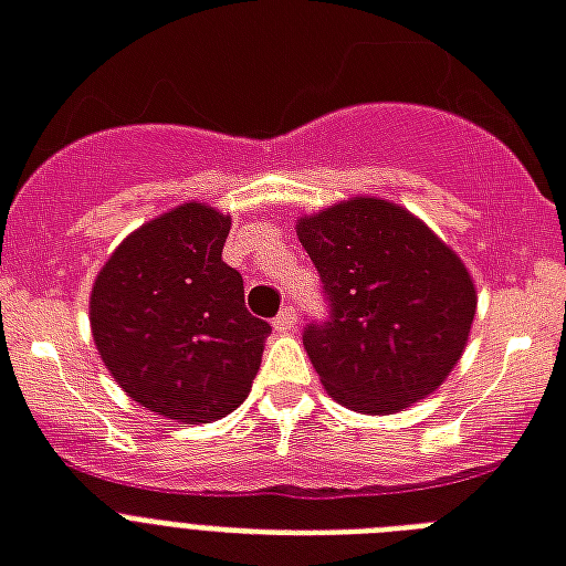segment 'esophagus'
Wrapping results in <instances>:
<instances>
[{"mask_svg": "<svg viewBox=\"0 0 566 566\" xmlns=\"http://www.w3.org/2000/svg\"><path fill=\"white\" fill-rule=\"evenodd\" d=\"M295 322H297V313H295V306H283V310H280L277 313V318H274V331H280V333H289L292 331V327H295Z\"/></svg>", "mask_w": 566, "mask_h": 566, "instance_id": "esophagus-1", "label": "esophagus"}]
</instances>
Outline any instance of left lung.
Segmentation results:
<instances>
[{
    "mask_svg": "<svg viewBox=\"0 0 566 566\" xmlns=\"http://www.w3.org/2000/svg\"><path fill=\"white\" fill-rule=\"evenodd\" d=\"M297 239L327 301V315L304 327L324 389L360 413H396L431 396L461 360L475 318V286L458 253L378 197L301 218Z\"/></svg>",
    "mask_w": 566,
    "mask_h": 566,
    "instance_id": "left-lung-1",
    "label": "left lung"
}]
</instances>
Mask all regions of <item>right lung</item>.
<instances>
[{
  "mask_svg": "<svg viewBox=\"0 0 566 566\" xmlns=\"http://www.w3.org/2000/svg\"><path fill=\"white\" fill-rule=\"evenodd\" d=\"M230 218L186 203L144 223L91 292L99 357L126 396L177 422L242 405L271 324L248 313L244 280L221 260Z\"/></svg>",
  "mask_w": 566,
  "mask_h": 566,
  "instance_id": "right-lung-1",
  "label": "right lung"
}]
</instances>
